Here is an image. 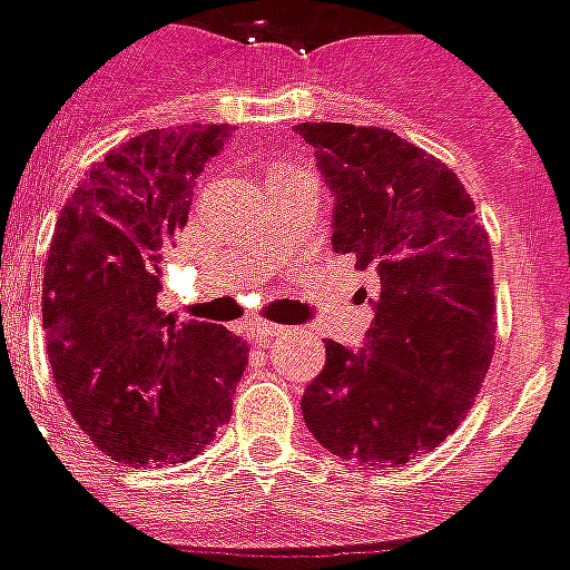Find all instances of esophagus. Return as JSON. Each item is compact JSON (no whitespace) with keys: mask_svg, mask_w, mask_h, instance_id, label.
Returning <instances> with one entry per match:
<instances>
[{"mask_svg":"<svg viewBox=\"0 0 570 570\" xmlns=\"http://www.w3.org/2000/svg\"><path fill=\"white\" fill-rule=\"evenodd\" d=\"M285 333V326H279V324H264V321H255V324H249V338H253V342H258V345H262V342H271V338H276V335H282Z\"/></svg>","mask_w":570,"mask_h":570,"instance_id":"obj_1","label":"esophagus"}]
</instances>
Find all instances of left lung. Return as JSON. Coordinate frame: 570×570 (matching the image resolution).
Wrapping results in <instances>:
<instances>
[{"mask_svg":"<svg viewBox=\"0 0 570 570\" xmlns=\"http://www.w3.org/2000/svg\"><path fill=\"white\" fill-rule=\"evenodd\" d=\"M297 134L335 196L333 249L377 273L365 347L326 342L303 419L345 461L407 464L464 422L491 368V240L461 178L392 130L303 121Z\"/></svg>","mask_w":570,"mask_h":570,"instance_id":"obj_1","label":"left lung"}]
</instances>
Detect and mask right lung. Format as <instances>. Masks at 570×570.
I'll use <instances>...</instances> for the list:
<instances>
[{"label": "right lung", "instance_id": "right-lung-1", "mask_svg": "<svg viewBox=\"0 0 570 570\" xmlns=\"http://www.w3.org/2000/svg\"><path fill=\"white\" fill-rule=\"evenodd\" d=\"M225 125L148 130L86 171L43 271L52 377L91 443L125 464L196 458L232 416L249 345L225 326H175L157 306L163 255Z\"/></svg>", "mask_w": 570, "mask_h": 570}]
</instances>
